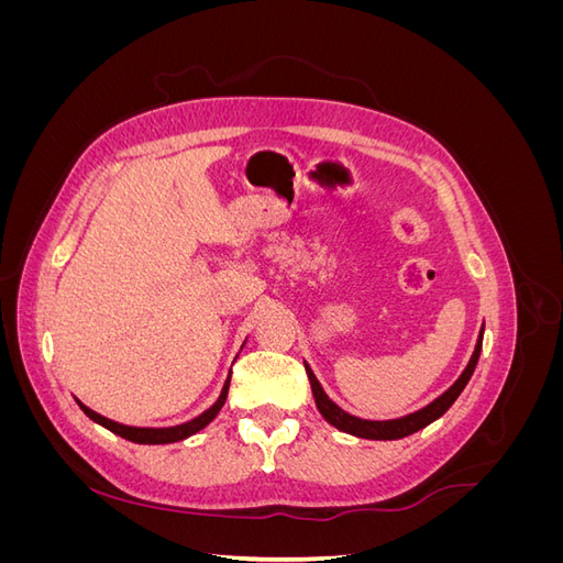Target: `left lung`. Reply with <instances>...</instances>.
<instances>
[{
  "label": "left lung",
  "instance_id": "1",
  "mask_svg": "<svg viewBox=\"0 0 563 563\" xmlns=\"http://www.w3.org/2000/svg\"><path fill=\"white\" fill-rule=\"evenodd\" d=\"M482 340H484V327L479 331V338H476V345H474V352L470 356V364L465 366V371L460 373V378L444 391V395L437 397L432 404H428L424 408H420V411L416 413H408L404 418H397V420H362L356 416H350L347 411H343L338 404H333L329 399L327 391H323V387L319 385L317 376L312 373V368L305 364V371H308V378H310V385H312V395H314V404L319 408V413L323 416V420L331 422L333 428H338L340 432H347V434H354V437H362V439H376V441H391V439H401V437H408L413 434L422 428H428L430 422H434L437 418L444 416L451 404L460 397V391L465 389V385L470 383L472 373L476 368V362H479V354H482Z\"/></svg>",
  "mask_w": 563,
  "mask_h": 563
}]
</instances>
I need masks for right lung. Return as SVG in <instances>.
<instances>
[{
	"label": "right lung",
	"mask_w": 563,
	"mask_h": 563,
	"mask_svg": "<svg viewBox=\"0 0 563 563\" xmlns=\"http://www.w3.org/2000/svg\"><path fill=\"white\" fill-rule=\"evenodd\" d=\"M230 378H232V371H230V376H228V380H225V385H223V391H220L218 401H216L211 408H207V411L199 413V416L192 418V420L183 422V424H174V428H131V424L114 422V420H110V418H106V416H100V413L91 411V408L84 406L81 401H77V404H79L81 411L87 413L93 422L103 424L106 430L114 432L117 437L133 441V444H174V441H183V439H187V437L197 434L199 430L207 428V424L218 416V411H220V408H223V404H225V399H228Z\"/></svg>",
	"instance_id": "obj_1"
}]
</instances>
